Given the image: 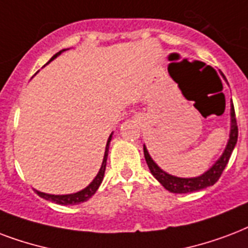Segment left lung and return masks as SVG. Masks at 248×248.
Segmentation results:
<instances>
[{
    "label": "left lung",
    "mask_w": 248,
    "mask_h": 248,
    "mask_svg": "<svg viewBox=\"0 0 248 248\" xmlns=\"http://www.w3.org/2000/svg\"><path fill=\"white\" fill-rule=\"evenodd\" d=\"M238 140V127H237V120H235V113H234L233 103H230V131H229V139L226 143L224 152L220 157L217 158V161L213 164L207 171H204L203 174L198 175V177H190V178H185V177H177V175H171L166 173L165 170H162L160 166L155 162V160L151 157L148 149L143 145L144 149V157L147 161L151 173L155 178L157 179L158 182L161 183L162 186L165 187L166 190L173 194H187V192L200 191L203 188L213 186L215 183L218 181V178L222 174L225 166L229 162V158L232 156L234 147L237 144Z\"/></svg>",
    "instance_id": "left-lung-1"
}]
</instances>
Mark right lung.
Returning a JSON list of instances; mask_svg holds the SVG:
<instances>
[{"label":"right lung","instance_id":"obj_1","mask_svg":"<svg viewBox=\"0 0 248 248\" xmlns=\"http://www.w3.org/2000/svg\"><path fill=\"white\" fill-rule=\"evenodd\" d=\"M65 50H69V49H62L60 50L58 53H56L54 56L49 60L48 63L53 61V60H56L57 57L60 56L61 53H63ZM46 63V65H48ZM46 65H44L43 67H45ZM111 137H113V132H111L109 138H108V141H107V147H105V152H104V158H103V162H101V166H100L99 169V173L96 174V177L93 178V181L88 185L87 187H84L83 190L78 192H73V194H63V195H54V194H46V192H41L39 190H35V192L37 195L43 198L45 200H49V202H53V203L56 204H61V205H74V204H80V203H84L87 200L90 199L91 196L94 195V192L97 191V188L100 187L101 182H103L104 179V174H105V168H107V160H108V154H109V144H110V140H111Z\"/></svg>","mask_w":248,"mask_h":248}]
</instances>
